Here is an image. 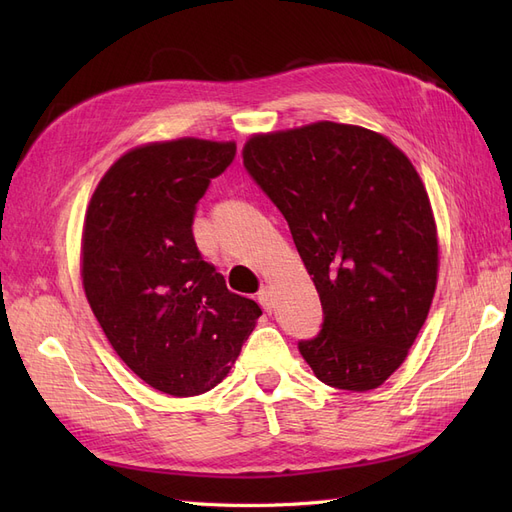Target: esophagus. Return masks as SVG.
Instances as JSON below:
<instances>
[{
	"mask_svg": "<svg viewBox=\"0 0 512 512\" xmlns=\"http://www.w3.org/2000/svg\"><path fill=\"white\" fill-rule=\"evenodd\" d=\"M258 303L262 305V309H265V312H271V307H273V299H271V292L267 290V288H260L258 290Z\"/></svg>",
	"mask_w": 512,
	"mask_h": 512,
	"instance_id": "34e87169",
	"label": "esophagus"
}]
</instances>
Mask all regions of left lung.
<instances>
[{
  "mask_svg": "<svg viewBox=\"0 0 512 512\" xmlns=\"http://www.w3.org/2000/svg\"><path fill=\"white\" fill-rule=\"evenodd\" d=\"M243 166L286 218L322 303L299 352L320 382L369 391L404 363L438 277L423 181L389 138L320 121L258 134Z\"/></svg>",
  "mask_w": 512,
  "mask_h": 512,
  "instance_id": "left-lung-1",
  "label": "left lung"
}]
</instances>
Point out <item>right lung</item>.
<instances>
[{
	"instance_id": "add662e5",
	"label": "right lung",
	"mask_w": 512,
	"mask_h": 512,
	"mask_svg": "<svg viewBox=\"0 0 512 512\" xmlns=\"http://www.w3.org/2000/svg\"><path fill=\"white\" fill-rule=\"evenodd\" d=\"M235 156V143L198 138L132 149L87 209V301L119 359L173 397L220 384L262 314L226 288L192 232L198 200Z\"/></svg>"
}]
</instances>
